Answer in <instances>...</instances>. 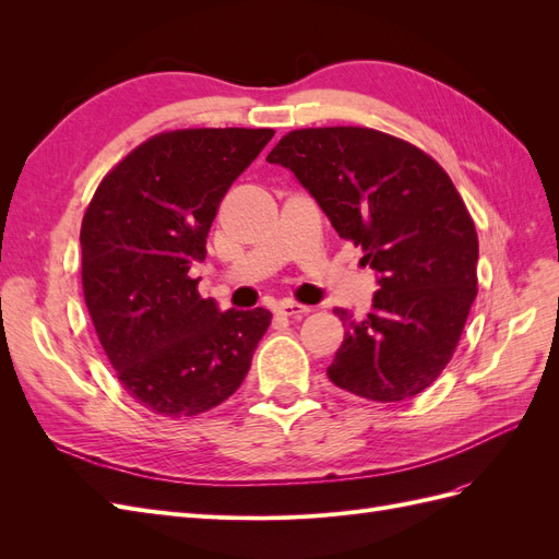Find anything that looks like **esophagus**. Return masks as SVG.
Instances as JSON below:
<instances>
[{"mask_svg":"<svg viewBox=\"0 0 559 559\" xmlns=\"http://www.w3.org/2000/svg\"><path fill=\"white\" fill-rule=\"evenodd\" d=\"M275 312L282 314V317H302V314L310 312V308L300 306V302H294V300H282V302H277Z\"/></svg>","mask_w":559,"mask_h":559,"instance_id":"34e87169","label":"esophagus"}]
</instances>
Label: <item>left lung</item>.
Here are the masks:
<instances>
[{
    "instance_id": "left-lung-1",
    "label": "left lung",
    "mask_w": 559,
    "mask_h": 559,
    "mask_svg": "<svg viewBox=\"0 0 559 559\" xmlns=\"http://www.w3.org/2000/svg\"><path fill=\"white\" fill-rule=\"evenodd\" d=\"M359 245L378 273L373 312L347 326L329 366L345 392L392 403L441 376L478 294V235L445 170L425 151L370 128L294 130L270 151Z\"/></svg>"
}]
</instances>
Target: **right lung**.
<instances>
[{"instance_id":"right-lung-1","label":"right lung","mask_w":559,"mask_h":559,"mask_svg":"<svg viewBox=\"0 0 559 559\" xmlns=\"http://www.w3.org/2000/svg\"><path fill=\"white\" fill-rule=\"evenodd\" d=\"M270 128L163 132L103 179L81 224L83 296L126 392L167 417L238 392L270 326L263 308L222 312L189 277L207 257L218 202Z\"/></svg>"}]
</instances>
